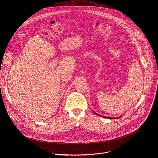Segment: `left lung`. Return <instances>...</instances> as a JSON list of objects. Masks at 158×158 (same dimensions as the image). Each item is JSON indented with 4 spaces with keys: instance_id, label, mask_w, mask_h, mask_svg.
<instances>
[{
    "instance_id": "8db88e82",
    "label": "left lung",
    "mask_w": 158,
    "mask_h": 158,
    "mask_svg": "<svg viewBox=\"0 0 158 158\" xmlns=\"http://www.w3.org/2000/svg\"><path fill=\"white\" fill-rule=\"evenodd\" d=\"M94 113H95V114H97V115H100V116H101V117H104V118H110V119H112V118H114V117H105V116H102V115H100V114H97V113H95V112H94ZM118 117H117V118H118Z\"/></svg>"
}]
</instances>
